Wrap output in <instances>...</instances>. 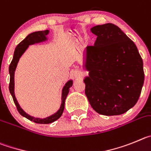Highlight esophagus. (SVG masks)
I'll return each mask as SVG.
<instances>
[{
	"label": "esophagus",
	"mask_w": 151,
	"mask_h": 151,
	"mask_svg": "<svg viewBox=\"0 0 151 151\" xmlns=\"http://www.w3.org/2000/svg\"><path fill=\"white\" fill-rule=\"evenodd\" d=\"M74 76H75V77L77 79H81L83 76V74H82V72H81V70H76L75 71H74Z\"/></svg>",
	"instance_id": "1"
}]
</instances>
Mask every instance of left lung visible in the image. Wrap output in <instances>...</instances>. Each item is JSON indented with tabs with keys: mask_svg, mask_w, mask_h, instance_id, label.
I'll use <instances>...</instances> for the list:
<instances>
[{
	"mask_svg": "<svg viewBox=\"0 0 151 151\" xmlns=\"http://www.w3.org/2000/svg\"><path fill=\"white\" fill-rule=\"evenodd\" d=\"M94 46L84 50L85 94L92 108L106 116L123 114L135 105L145 81L143 61L134 42L112 23L91 28Z\"/></svg>",
	"mask_w": 151,
	"mask_h": 151,
	"instance_id": "obj_1",
	"label": "left lung"
}]
</instances>
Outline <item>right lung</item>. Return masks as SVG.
Returning a JSON list of instances; mask_svg holds the SVG:
<instances>
[{
  "instance_id": "add662e5",
  "label": "right lung",
  "mask_w": 151,
  "mask_h": 151,
  "mask_svg": "<svg viewBox=\"0 0 151 151\" xmlns=\"http://www.w3.org/2000/svg\"><path fill=\"white\" fill-rule=\"evenodd\" d=\"M50 33L49 30H45V31H40V32H35L33 33H31L25 37L24 40L22 42L19 43L17 47H16L14 51V54H13V58L12 60L11 63L9 65V76H10V80H9V92L11 94L12 97H13V101H14L15 104H16L17 110H18L19 113L22 116L24 117L27 118L28 119L33 121L36 123H40V124H49V123H53L54 121L57 120L61 116H62V113H63L64 108H65V101L66 97H67L68 94L69 92V89L70 86H72L73 85V81L70 80L68 81L65 83V85L62 88V104H61L60 108H59L55 114L50 115V116H47L46 118H38V117H34V116H30L29 114H26L25 111H23L21 108V107L19 104L18 101L16 100V96H15L14 92V74L15 71H16V68L17 67V64H18L19 60L21 58L23 53L26 51L28 47L30 45H33L35 43H41V42L46 41L47 40V35Z\"/></svg>"
}]
</instances>
